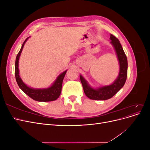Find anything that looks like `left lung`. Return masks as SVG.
<instances>
[{
    "mask_svg": "<svg viewBox=\"0 0 150 150\" xmlns=\"http://www.w3.org/2000/svg\"><path fill=\"white\" fill-rule=\"evenodd\" d=\"M111 44L116 53L117 59L120 64V72L117 78L112 84L103 86L99 88H93L82 75H80L81 82L82 83L84 92L86 96L93 100H106L111 98L119 91L125 85L127 73H128V60L123 51L120 40L115 36L111 34Z\"/></svg>",
    "mask_w": 150,
    "mask_h": 150,
    "instance_id": "8db88e82",
    "label": "left lung"
}]
</instances>
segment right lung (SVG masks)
I'll list each match as a JSON object with an SVG mask.
<instances>
[{
    "instance_id": "add662e5",
    "label": "right lung",
    "mask_w": 150,
    "mask_h": 150,
    "mask_svg": "<svg viewBox=\"0 0 150 150\" xmlns=\"http://www.w3.org/2000/svg\"><path fill=\"white\" fill-rule=\"evenodd\" d=\"M29 38L30 37L27 38L25 40L24 43L22 44L21 49L19 53L17 54V56L16 57L15 63V76L17 83L18 86H19V87L23 91V92H24L28 96H29L30 98H31L35 101L40 102L55 101L60 96L62 90V81L67 70L64 71L61 74L59 75L54 83L50 87L43 89L33 88L29 87V86L26 85L23 82V81L22 80L20 77L19 70V60L24 44Z\"/></svg>"
}]
</instances>
